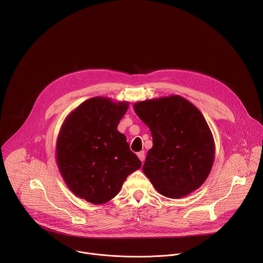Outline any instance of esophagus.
<instances>
[{
  "label": "esophagus",
  "mask_w": 263,
  "mask_h": 263,
  "mask_svg": "<svg viewBox=\"0 0 263 263\" xmlns=\"http://www.w3.org/2000/svg\"><path fill=\"white\" fill-rule=\"evenodd\" d=\"M137 156H138V158L140 159V161L141 162H143L144 161V151H141V152H139V153H137Z\"/></svg>",
  "instance_id": "34e87169"
}]
</instances>
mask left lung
<instances>
[{
    "label": "left lung",
    "mask_w": 263,
    "mask_h": 263,
    "mask_svg": "<svg viewBox=\"0 0 263 263\" xmlns=\"http://www.w3.org/2000/svg\"><path fill=\"white\" fill-rule=\"evenodd\" d=\"M133 109L153 137L142 171L156 191L170 199L197 191L215 157L213 135L202 112L178 95L136 102Z\"/></svg>",
    "instance_id": "8db88e82"
}]
</instances>
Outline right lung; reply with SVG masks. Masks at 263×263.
Returning a JSON list of instances; mask_svg holds the SVG:
<instances>
[{
    "label": "right lung",
    "mask_w": 263,
    "mask_h": 263,
    "mask_svg": "<svg viewBox=\"0 0 263 263\" xmlns=\"http://www.w3.org/2000/svg\"><path fill=\"white\" fill-rule=\"evenodd\" d=\"M129 102L95 97L74 108L61 125L56 163L69 191L100 205L114 199L141 162L118 131Z\"/></svg>",
    "instance_id": "obj_1"
}]
</instances>
